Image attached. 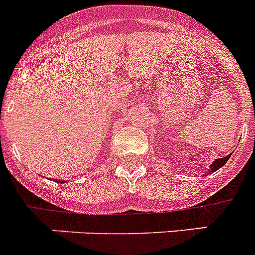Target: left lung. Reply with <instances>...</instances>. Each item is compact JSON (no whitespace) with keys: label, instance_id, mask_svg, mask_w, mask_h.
Masks as SVG:
<instances>
[{"label":"left lung","instance_id":"1","mask_svg":"<svg viewBox=\"0 0 255 255\" xmlns=\"http://www.w3.org/2000/svg\"><path fill=\"white\" fill-rule=\"evenodd\" d=\"M229 157H231V154L227 157H223V158H217V160H215L214 163H212L210 167V173H214V171H216L217 169H220L221 166H224L225 163H227V161L229 160Z\"/></svg>","mask_w":255,"mask_h":255}]
</instances>
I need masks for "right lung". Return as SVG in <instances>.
Here are the masks:
<instances>
[{"mask_svg":"<svg viewBox=\"0 0 255 255\" xmlns=\"http://www.w3.org/2000/svg\"><path fill=\"white\" fill-rule=\"evenodd\" d=\"M60 183H63V182H60Z\"/></svg>","mask_w":255,"mask_h":255,"instance_id":"add662e5","label":"right lung"}]
</instances>
